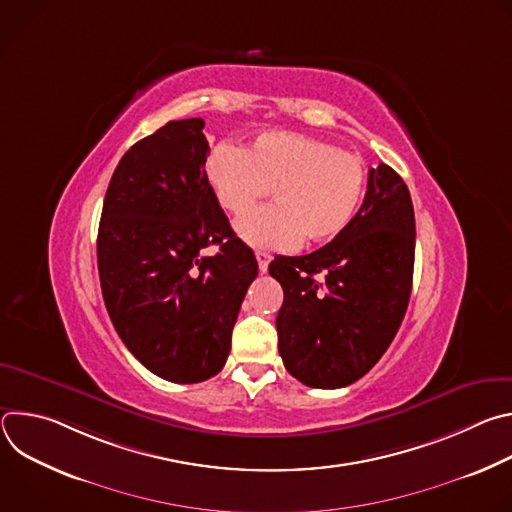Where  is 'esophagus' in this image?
I'll list each match as a JSON object with an SVG mask.
<instances>
[{"instance_id": "esophagus-1", "label": "esophagus", "mask_w": 512, "mask_h": 512, "mask_svg": "<svg viewBox=\"0 0 512 512\" xmlns=\"http://www.w3.org/2000/svg\"><path fill=\"white\" fill-rule=\"evenodd\" d=\"M255 257H257V263H259V271L265 273V271H267V265H269V261H271V255H269L267 251H257Z\"/></svg>"}]
</instances>
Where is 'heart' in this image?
Returning <instances> with one entry per match:
<instances>
[{
	"label": "heart",
	"instance_id": "1",
	"mask_svg": "<svg viewBox=\"0 0 512 512\" xmlns=\"http://www.w3.org/2000/svg\"><path fill=\"white\" fill-rule=\"evenodd\" d=\"M204 172L218 204L233 216L274 190L275 205L237 223V235L257 249L336 239L352 223L367 188V168L358 156L289 131H265L245 150L218 143Z\"/></svg>",
	"mask_w": 512,
	"mask_h": 512
}]
</instances>
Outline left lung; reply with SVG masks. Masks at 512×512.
I'll return each instance as SVG.
<instances>
[{"label":"left lung","mask_w":512,"mask_h":512,"mask_svg":"<svg viewBox=\"0 0 512 512\" xmlns=\"http://www.w3.org/2000/svg\"><path fill=\"white\" fill-rule=\"evenodd\" d=\"M413 261L407 184L379 164L342 235L310 255L275 257L269 265L283 287L275 324L287 373L314 389H340L367 375L403 322Z\"/></svg>","instance_id":"8db88e82"}]
</instances>
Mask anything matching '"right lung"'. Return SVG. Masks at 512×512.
<instances>
[{
  "label": "right lung",
  "mask_w": 512,
  "mask_h": 512,
  "mask_svg": "<svg viewBox=\"0 0 512 512\" xmlns=\"http://www.w3.org/2000/svg\"><path fill=\"white\" fill-rule=\"evenodd\" d=\"M204 119L170 121L125 152L109 182L97 263L109 318L129 352L172 383L225 367L253 251L206 180ZM216 244L214 256L201 251Z\"/></svg>",
  "instance_id": "1"
}]
</instances>
